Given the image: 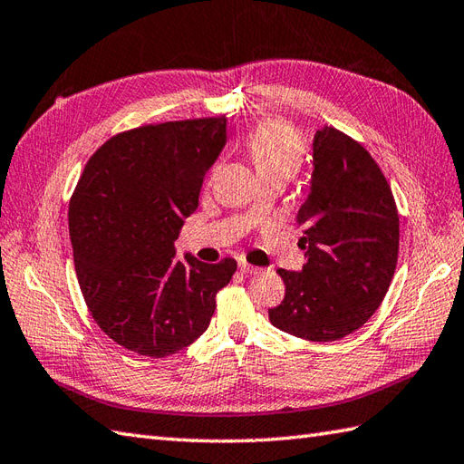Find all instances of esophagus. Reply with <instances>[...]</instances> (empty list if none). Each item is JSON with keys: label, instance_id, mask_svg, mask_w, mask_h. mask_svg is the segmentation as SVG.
<instances>
[{"label": "esophagus", "instance_id": "1", "mask_svg": "<svg viewBox=\"0 0 464 464\" xmlns=\"http://www.w3.org/2000/svg\"><path fill=\"white\" fill-rule=\"evenodd\" d=\"M239 268H241V273H245V275H258V273H263V268L261 266H253V265H249V263H239Z\"/></svg>", "mask_w": 464, "mask_h": 464}]
</instances>
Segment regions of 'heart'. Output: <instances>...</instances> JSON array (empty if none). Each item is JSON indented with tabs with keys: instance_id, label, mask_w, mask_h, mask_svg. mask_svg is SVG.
Masks as SVG:
<instances>
[{
	"instance_id": "b5f03b06",
	"label": "heart",
	"mask_w": 464,
	"mask_h": 464,
	"mask_svg": "<svg viewBox=\"0 0 464 464\" xmlns=\"http://www.w3.org/2000/svg\"><path fill=\"white\" fill-rule=\"evenodd\" d=\"M246 150L255 161L258 176L278 174L293 178L303 166L304 148L296 130L285 121L268 118L246 138Z\"/></svg>"
}]
</instances>
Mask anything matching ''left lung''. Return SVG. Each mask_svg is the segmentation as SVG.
I'll list each match as a JSON object with an SVG mask.
<instances>
[{
	"label": "left lung",
	"mask_w": 464,
	"mask_h": 464,
	"mask_svg": "<svg viewBox=\"0 0 464 464\" xmlns=\"http://www.w3.org/2000/svg\"><path fill=\"white\" fill-rule=\"evenodd\" d=\"M310 193L296 223L304 229L303 271H285V300L268 308L278 330L334 342L362 328L392 285L400 215L390 183L360 142L324 126L312 144Z\"/></svg>",
	"instance_id": "obj_1"
}]
</instances>
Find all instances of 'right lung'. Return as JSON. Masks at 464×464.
Returning a JSON list of instances; mask_svg holds the SVG:
<instances>
[{"label": "right lung", "mask_w": 464, "mask_h": 464, "mask_svg": "<svg viewBox=\"0 0 464 464\" xmlns=\"http://www.w3.org/2000/svg\"><path fill=\"white\" fill-rule=\"evenodd\" d=\"M225 142L223 116L148 124L86 161L69 206L74 271L94 322L118 346L166 358L208 330L237 263L189 253L178 261L174 241Z\"/></svg>", "instance_id": "add662e5"}]
</instances>
